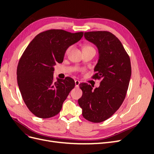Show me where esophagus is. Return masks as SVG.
Here are the masks:
<instances>
[{
    "label": "esophagus",
    "mask_w": 154,
    "mask_h": 154,
    "mask_svg": "<svg viewBox=\"0 0 154 154\" xmlns=\"http://www.w3.org/2000/svg\"><path fill=\"white\" fill-rule=\"evenodd\" d=\"M75 87H79V85H80V81H78V80H75Z\"/></svg>",
    "instance_id": "obj_1"
}]
</instances>
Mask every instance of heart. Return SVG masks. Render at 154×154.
<instances>
[{
  "label": "heart",
  "instance_id": "heart-1",
  "mask_svg": "<svg viewBox=\"0 0 154 154\" xmlns=\"http://www.w3.org/2000/svg\"><path fill=\"white\" fill-rule=\"evenodd\" d=\"M92 48V47H91V46H88V45H85L84 47L83 48V49H86V48ZM69 50V49L67 50V53L68 52Z\"/></svg>",
  "mask_w": 154,
  "mask_h": 154
}]
</instances>
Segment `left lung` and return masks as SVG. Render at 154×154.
Wrapping results in <instances>:
<instances>
[{
  "label": "left lung",
  "mask_w": 154,
  "mask_h": 154,
  "mask_svg": "<svg viewBox=\"0 0 154 154\" xmlns=\"http://www.w3.org/2000/svg\"><path fill=\"white\" fill-rule=\"evenodd\" d=\"M84 36L98 50L93 78H101V82L94 91L87 83H80L83 94L78 101L83 118L100 123L111 117L124 101L131 77V64L122 42L111 32H85Z\"/></svg>",
  "instance_id": "8db88e82"
}]
</instances>
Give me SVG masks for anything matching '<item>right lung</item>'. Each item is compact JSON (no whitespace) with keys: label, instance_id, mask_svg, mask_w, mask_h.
<instances>
[{"label":"right lung","instance_id":"1","mask_svg":"<svg viewBox=\"0 0 154 154\" xmlns=\"http://www.w3.org/2000/svg\"><path fill=\"white\" fill-rule=\"evenodd\" d=\"M83 35V32L45 31L37 35L23 53L17 67L18 85L27 108L38 118L58 114L74 87L75 83L69 77L54 82V66L63 62L67 49Z\"/></svg>","mask_w":154,"mask_h":154}]
</instances>
